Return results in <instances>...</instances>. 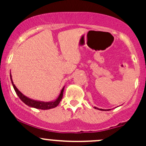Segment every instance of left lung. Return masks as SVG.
<instances>
[{"label": "left lung", "mask_w": 146, "mask_h": 146, "mask_svg": "<svg viewBox=\"0 0 146 146\" xmlns=\"http://www.w3.org/2000/svg\"><path fill=\"white\" fill-rule=\"evenodd\" d=\"M94 108H95V109H98V110H102V111H108V110H110V109H102V108H97V107H94Z\"/></svg>", "instance_id": "obj_1"}]
</instances>
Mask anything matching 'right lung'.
Here are the masks:
<instances>
[{"instance_id":"add662e5","label":"right lung","mask_w":146,"mask_h":146,"mask_svg":"<svg viewBox=\"0 0 146 146\" xmlns=\"http://www.w3.org/2000/svg\"><path fill=\"white\" fill-rule=\"evenodd\" d=\"M10 78H11V84H12L13 87H14L15 92L16 93V94L19 98L21 99V101L23 102L26 105H27L29 107H32V108H38V109H41V110H48L51 109V108H53L55 107H56L57 106L60 104V101L62 100L63 97V92H64V86L63 87L62 89L61 90V92H60V95L58 96V98L56 99V100L54 101H51V102H41V101H38V100H32V99L27 98V97L25 96V95H23V93L20 91L19 90L16 88V86H15V84L13 82L12 78H11V75L10 73Z\"/></svg>"}]
</instances>
